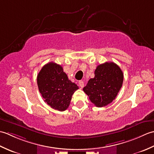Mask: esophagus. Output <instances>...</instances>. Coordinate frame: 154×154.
<instances>
[{
	"mask_svg": "<svg viewBox=\"0 0 154 154\" xmlns=\"http://www.w3.org/2000/svg\"><path fill=\"white\" fill-rule=\"evenodd\" d=\"M79 86H80L81 88H83V87H84V82H83V81H82V80L79 81Z\"/></svg>",
	"mask_w": 154,
	"mask_h": 154,
	"instance_id": "esophagus-1",
	"label": "esophagus"
}]
</instances>
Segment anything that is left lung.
I'll return each instance as SVG.
<instances>
[{
    "mask_svg": "<svg viewBox=\"0 0 154 154\" xmlns=\"http://www.w3.org/2000/svg\"><path fill=\"white\" fill-rule=\"evenodd\" d=\"M123 73L114 62L98 65L94 77L90 79L83 91L97 107L105 106L115 99L122 85Z\"/></svg>",
    "mask_w": 154,
    "mask_h": 154,
    "instance_id": "8db88e82",
    "label": "left lung"
}]
</instances>
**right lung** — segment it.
Segmentation results:
<instances>
[{
	"mask_svg": "<svg viewBox=\"0 0 154 154\" xmlns=\"http://www.w3.org/2000/svg\"><path fill=\"white\" fill-rule=\"evenodd\" d=\"M39 91L44 101L52 109L64 111L69 106L71 97L79 87L69 80L60 65L50 62L37 76Z\"/></svg>",
	"mask_w": 154,
	"mask_h": 154,
	"instance_id": "1",
	"label": "right lung"
}]
</instances>
